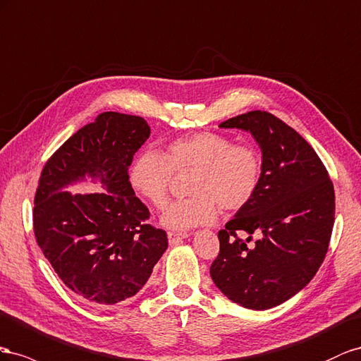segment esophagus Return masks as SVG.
<instances>
[{
	"label": "esophagus",
	"instance_id": "1",
	"mask_svg": "<svg viewBox=\"0 0 361 361\" xmlns=\"http://www.w3.org/2000/svg\"><path fill=\"white\" fill-rule=\"evenodd\" d=\"M186 238H189L188 233H173V231L168 233V240H169L171 245H177V243H180L183 239H186Z\"/></svg>",
	"mask_w": 361,
	"mask_h": 361
}]
</instances>
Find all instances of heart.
<instances>
[{"mask_svg": "<svg viewBox=\"0 0 361 361\" xmlns=\"http://www.w3.org/2000/svg\"><path fill=\"white\" fill-rule=\"evenodd\" d=\"M173 172L193 173L188 188L192 197L172 202L160 222L184 231L214 222L219 209H243L260 186L263 160L254 147L233 145L219 133H193L168 142L163 152L142 151L131 163L128 180L143 200L161 210Z\"/></svg>", "mask_w": 361, "mask_h": 361, "instance_id": "b5f03b06", "label": "heart"}]
</instances>
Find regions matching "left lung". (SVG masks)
I'll return each instance as SVG.
<instances>
[{"label": "left lung", "mask_w": 361, "mask_h": 361, "mask_svg": "<svg viewBox=\"0 0 361 361\" xmlns=\"http://www.w3.org/2000/svg\"><path fill=\"white\" fill-rule=\"evenodd\" d=\"M219 127L251 133L263 173L254 198L218 233L210 275L233 302L267 310L304 289L321 267L334 225L333 181L310 143L272 113L248 111Z\"/></svg>", "instance_id": "left-lung-1"}]
</instances>
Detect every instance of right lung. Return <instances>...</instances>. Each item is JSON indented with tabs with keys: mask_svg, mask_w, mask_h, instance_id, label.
<instances>
[{
	"mask_svg": "<svg viewBox=\"0 0 361 361\" xmlns=\"http://www.w3.org/2000/svg\"><path fill=\"white\" fill-rule=\"evenodd\" d=\"M140 116L104 111L48 159L35 197L36 242L69 289L92 305L135 296L168 248L166 233L148 224L149 210L133 190L128 168L149 137ZM98 179L102 194L66 192Z\"/></svg>",
	"mask_w": 361,
	"mask_h": 361,
	"instance_id": "right-lung-1",
	"label": "right lung"
}]
</instances>
